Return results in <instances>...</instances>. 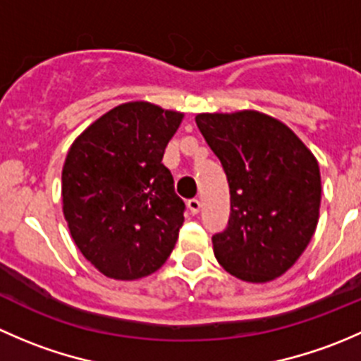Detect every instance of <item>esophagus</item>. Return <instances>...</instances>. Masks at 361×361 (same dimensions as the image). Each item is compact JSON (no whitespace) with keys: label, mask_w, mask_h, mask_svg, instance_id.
I'll list each match as a JSON object with an SVG mask.
<instances>
[{"label":"esophagus","mask_w":361,"mask_h":361,"mask_svg":"<svg viewBox=\"0 0 361 361\" xmlns=\"http://www.w3.org/2000/svg\"><path fill=\"white\" fill-rule=\"evenodd\" d=\"M187 206L192 214H197L199 211H201V201H199V199H190V201L187 202Z\"/></svg>","instance_id":"34e87169"}]
</instances>
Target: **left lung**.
Returning a JSON list of instances; mask_svg holds the SVG:
<instances>
[{"instance_id": "1", "label": "left lung", "mask_w": 361, "mask_h": 361, "mask_svg": "<svg viewBox=\"0 0 361 361\" xmlns=\"http://www.w3.org/2000/svg\"><path fill=\"white\" fill-rule=\"evenodd\" d=\"M195 123L231 188L227 227L213 235L218 264L243 281L279 278L318 225L322 178L314 155L264 113H201Z\"/></svg>"}]
</instances>
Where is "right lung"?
Wrapping results in <instances>:
<instances>
[{
    "instance_id": "add662e5",
    "label": "right lung",
    "mask_w": 361,
    "mask_h": 361,
    "mask_svg": "<svg viewBox=\"0 0 361 361\" xmlns=\"http://www.w3.org/2000/svg\"><path fill=\"white\" fill-rule=\"evenodd\" d=\"M183 113L145 101L120 104L87 127L63 167V211L83 257L113 279L164 265L183 225L164 150Z\"/></svg>"
}]
</instances>
